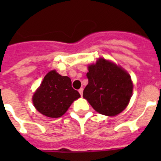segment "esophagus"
Wrapping results in <instances>:
<instances>
[{"instance_id":"obj_1","label":"esophagus","mask_w":161,"mask_h":161,"mask_svg":"<svg viewBox=\"0 0 161 161\" xmlns=\"http://www.w3.org/2000/svg\"><path fill=\"white\" fill-rule=\"evenodd\" d=\"M78 92H79V93H80V95L82 96L83 95V88H81L78 89Z\"/></svg>"}]
</instances>
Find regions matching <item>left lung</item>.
<instances>
[{"label":"left lung","mask_w":161,"mask_h":161,"mask_svg":"<svg viewBox=\"0 0 161 161\" xmlns=\"http://www.w3.org/2000/svg\"><path fill=\"white\" fill-rule=\"evenodd\" d=\"M88 85L83 98L95 111L107 116H115L130 103L133 83L130 74L115 63L99 58L88 66Z\"/></svg>","instance_id":"left-lung-1"}]
</instances>
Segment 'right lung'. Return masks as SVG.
<instances>
[{"label": "right lung", "instance_id": "obj_1", "mask_svg": "<svg viewBox=\"0 0 161 161\" xmlns=\"http://www.w3.org/2000/svg\"><path fill=\"white\" fill-rule=\"evenodd\" d=\"M79 97V93L72 87L70 78L53 70L44 77L33 94L32 102L42 114L49 118H59Z\"/></svg>", "mask_w": 161, "mask_h": 161}]
</instances>
